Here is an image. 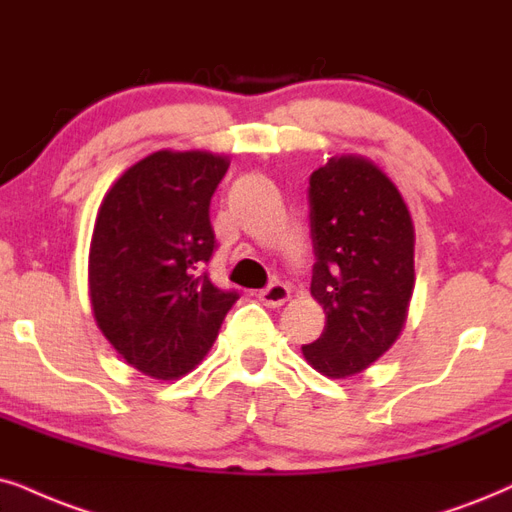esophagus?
I'll use <instances>...</instances> for the list:
<instances>
[{"label": "esophagus", "mask_w": 512, "mask_h": 512, "mask_svg": "<svg viewBox=\"0 0 512 512\" xmlns=\"http://www.w3.org/2000/svg\"><path fill=\"white\" fill-rule=\"evenodd\" d=\"M260 300L267 304V307H281V304H286L290 300V288L286 283L274 281L264 290H260Z\"/></svg>", "instance_id": "esophagus-1"}]
</instances>
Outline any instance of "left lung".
<instances>
[{
  "label": "left lung",
  "instance_id": "1",
  "mask_svg": "<svg viewBox=\"0 0 512 512\" xmlns=\"http://www.w3.org/2000/svg\"><path fill=\"white\" fill-rule=\"evenodd\" d=\"M312 295L326 312L304 359L328 378L357 375L399 338L413 293V222L397 186L359 155L309 177Z\"/></svg>",
  "mask_w": 512,
  "mask_h": 512
}]
</instances>
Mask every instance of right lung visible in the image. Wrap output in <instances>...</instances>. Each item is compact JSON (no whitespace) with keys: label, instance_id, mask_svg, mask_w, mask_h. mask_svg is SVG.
<instances>
[{"label":"right lung","instance_id":"1","mask_svg":"<svg viewBox=\"0 0 512 512\" xmlns=\"http://www.w3.org/2000/svg\"><path fill=\"white\" fill-rule=\"evenodd\" d=\"M224 155L158 151L111 186L89 248L94 319L122 359L158 380L186 375L208 354L236 290L210 281L217 248L210 200Z\"/></svg>","mask_w":512,"mask_h":512}]
</instances>
